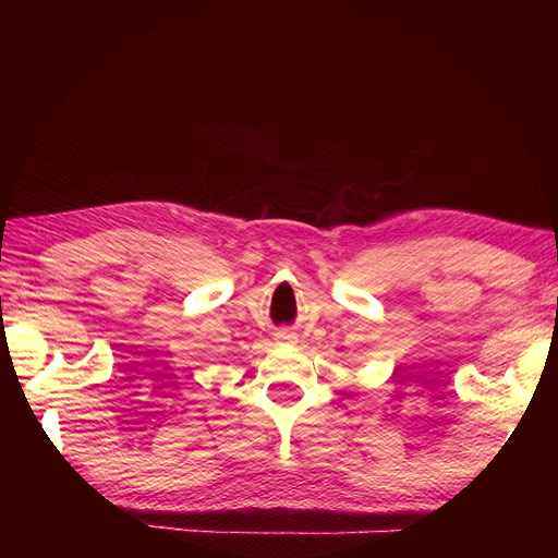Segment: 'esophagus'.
Segmentation results:
<instances>
[{
  "mask_svg": "<svg viewBox=\"0 0 558 558\" xmlns=\"http://www.w3.org/2000/svg\"><path fill=\"white\" fill-rule=\"evenodd\" d=\"M277 337H279V340H295V335H293V332H289V330H281V332H277Z\"/></svg>",
  "mask_w": 558,
  "mask_h": 558,
  "instance_id": "esophagus-1",
  "label": "esophagus"
}]
</instances>
